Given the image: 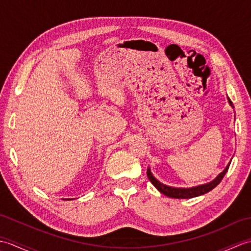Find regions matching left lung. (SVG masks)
Segmentation results:
<instances>
[{"label":"left lung","instance_id":"8db88e82","mask_svg":"<svg viewBox=\"0 0 251 251\" xmlns=\"http://www.w3.org/2000/svg\"><path fill=\"white\" fill-rule=\"evenodd\" d=\"M227 100H228V102H230V104L233 106L232 101L230 100V98H227ZM230 164H231V162L227 164V166L225 168V170H223L221 174L218 175L214 180L210 181V182L197 185V186H193V188H173V186H169V185L159 182V181L152 175L150 168H148L147 175H148L149 180L152 182V184L155 186V188L164 195H166L168 197H173V199H192V197H196V196L208 193V192L211 191L212 189H215L216 186L221 182L223 177H225V175L226 174L228 167H230Z\"/></svg>","mask_w":251,"mask_h":251}]
</instances>
